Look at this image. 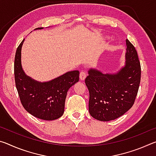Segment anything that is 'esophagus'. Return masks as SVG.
Listing matches in <instances>:
<instances>
[{
	"mask_svg": "<svg viewBox=\"0 0 156 156\" xmlns=\"http://www.w3.org/2000/svg\"><path fill=\"white\" fill-rule=\"evenodd\" d=\"M87 77V73L84 71H81L80 72V79L81 80H84Z\"/></svg>",
	"mask_w": 156,
	"mask_h": 156,
	"instance_id": "34e87169",
	"label": "esophagus"
}]
</instances>
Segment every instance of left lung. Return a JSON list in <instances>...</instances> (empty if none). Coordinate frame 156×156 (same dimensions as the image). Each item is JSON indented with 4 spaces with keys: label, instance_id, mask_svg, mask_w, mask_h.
Returning a JSON list of instances; mask_svg holds the SVG:
<instances>
[{
    "label": "left lung",
    "instance_id": "obj_1",
    "mask_svg": "<svg viewBox=\"0 0 156 156\" xmlns=\"http://www.w3.org/2000/svg\"><path fill=\"white\" fill-rule=\"evenodd\" d=\"M126 64L117 73L104 74L89 70L85 84L89 89V112L100 121L120 117L131 109L138 94L141 78L140 62L134 46L126 39Z\"/></svg>",
    "mask_w": 156,
    "mask_h": 156
}]
</instances>
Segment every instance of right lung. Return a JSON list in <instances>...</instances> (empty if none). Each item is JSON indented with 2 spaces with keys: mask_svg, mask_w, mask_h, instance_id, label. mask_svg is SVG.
I'll return each mask as SVG.
<instances>
[{
  "mask_svg": "<svg viewBox=\"0 0 156 156\" xmlns=\"http://www.w3.org/2000/svg\"><path fill=\"white\" fill-rule=\"evenodd\" d=\"M24 40L18 45L14 58L15 83L21 104L36 118L44 120L58 119L64 113L67 91L79 80V72H69L46 83L33 80L25 74L21 65V48Z\"/></svg>",
  "mask_w": 156,
  "mask_h": 156,
  "instance_id": "add662e5",
  "label": "right lung"
}]
</instances>
